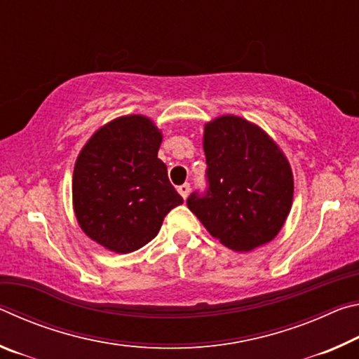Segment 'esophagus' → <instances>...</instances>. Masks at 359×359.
<instances>
[{
    "instance_id": "esophagus-1",
    "label": "esophagus",
    "mask_w": 359,
    "mask_h": 359,
    "mask_svg": "<svg viewBox=\"0 0 359 359\" xmlns=\"http://www.w3.org/2000/svg\"><path fill=\"white\" fill-rule=\"evenodd\" d=\"M190 184H184V185H180L179 188H177V191L180 193V196L184 198V199H187V196H188V193H190Z\"/></svg>"
}]
</instances>
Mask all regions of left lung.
I'll return each mask as SVG.
<instances>
[{"instance_id":"obj_1","label":"left lung","mask_w":359,"mask_h":359,"mask_svg":"<svg viewBox=\"0 0 359 359\" xmlns=\"http://www.w3.org/2000/svg\"><path fill=\"white\" fill-rule=\"evenodd\" d=\"M205 190L187 205L205 229L236 252H250L277 236L293 201V174L274 141L234 115L205 125Z\"/></svg>"}]
</instances>
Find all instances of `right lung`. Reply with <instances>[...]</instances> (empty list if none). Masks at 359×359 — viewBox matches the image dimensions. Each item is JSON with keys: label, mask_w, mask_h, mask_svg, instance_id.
Instances as JSON below:
<instances>
[{"label": "right lung", "mask_w": 359, "mask_h": 359, "mask_svg": "<svg viewBox=\"0 0 359 359\" xmlns=\"http://www.w3.org/2000/svg\"><path fill=\"white\" fill-rule=\"evenodd\" d=\"M161 133L142 115L96 131L79 155L72 199L81 228L102 247L130 253L155 238L169 210L184 203L158 149Z\"/></svg>", "instance_id": "obj_1"}]
</instances>
